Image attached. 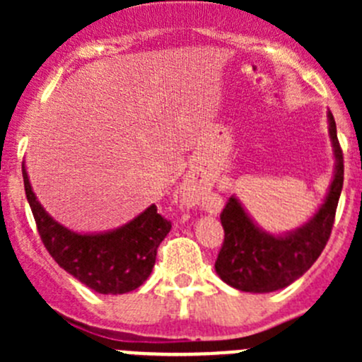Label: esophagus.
Returning a JSON list of instances; mask_svg holds the SVG:
<instances>
[{
  "label": "esophagus",
  "mask_w": 362,
  "mask_h": 362,
  "mask_svg": "<svg viewBox=\"0 0 362 362\" xmlns=\"http://www.w3.org/2000/svg\"><path fill=\"white\" fill-rule=\"evenodd\" d=\"M192 191H194V189H192V185H189V184L184 185V189H182V198H184V202H191Z\"/></svg>",
  "instance_id": "1"
}]
</instances>
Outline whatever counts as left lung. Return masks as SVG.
Segmentation results:
<instances>
[{
    "label": "left lung",
    "mask_w": 362,
    "mask_h": 362,
    "mask_svg": "<svg viewBox=\"0 0 362 362\" xmlns=\"http://www.w3.org/2000/svg\"><path fill=\"white\" fill-rule=\"evenodd\" d=\"M333 147V178L322 203L299 228L284 233L262 229L243 203L233 194L221 214L224 245L215 261L222 282L243 293H273L305 275L329 240L343 187V154L333 113L327 110Z\"/></svg>",
    "instance_id": "8db88e82"
}]
</instances>
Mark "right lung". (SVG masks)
<instances>
[{"label": "right lung", "instance_id": "add662e5", "mask_svg": "<svg viewBox=\"0 0 362 362\" xmlns=\"http://www.w3.org/2000/svg\"><path fill=\"white\" fill-rule=\"evenodd\" d=\"M25 198L38 233L54 261L98 294H126L138 289L156 264L159 243L170 233V221L151 204L115 229L78 233L57 222L36 198L23 164Z\"/></svg>", "mask_w": 362, "mask_h": 362}]
</instances>
